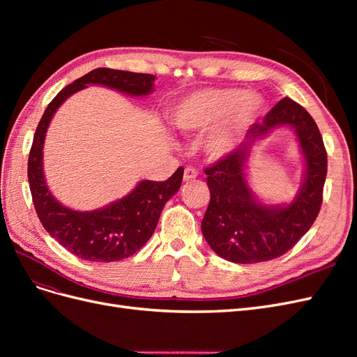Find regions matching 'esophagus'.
I'll return each mask as SVG.
<instances>
[{"label":"esophagus","instance_id":"obj_1","mask_svg":"<svg viewBox=\"0 0 357 357\" xmlns=\"http://www.w3.org/2000/svg\"><path fill=\"white\" fill-rule=\"evenodd\" d=\"M198 177V171L193 168V167H186L185 168V174H183V178L185 181H192Z\"/></svg>","mask_w":357,"mask_h":357}]
</instances>
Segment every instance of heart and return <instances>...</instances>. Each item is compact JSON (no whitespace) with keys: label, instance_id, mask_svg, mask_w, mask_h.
Here are the masks:
<instances>
[{"label":"heart","instance_id":"obj_1","mask_svg":"<svg viewBox=\"0 0 357 357\" xmlns=\"http://www.w3.org/2000/svg\"><path fill=\"white\" fill-rule=\"evenodd\" d=\"M264 101L259 95L240 89H205L180 101L171 113V122L183 132H201L215 126L205 139L211 158L231 153L238 138L261 114Z\"/></svg>","mask_w":357,"mask_h":357}]
</instances>
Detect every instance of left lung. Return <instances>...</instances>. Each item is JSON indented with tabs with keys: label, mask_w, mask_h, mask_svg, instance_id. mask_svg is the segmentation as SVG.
Wrapping results in <instances>:
<instances>
[{
	"label": "left lung",
	"mask_w": 357,
	"mask_h": 357,
	"mask_svg": "<svg viewBox=\"0 0 357 357\" xmlns=\"http://www.w3.org/2000/svg\"><path fill=\"white\" fill-rule=\"evenodd\" d=\"M296 129L306 158L305 183L296 199L287 206H264L246 185L243 167L251 146L277 126ZM328 172V155L314 119L283 98L262 123H253L245 142L214 165L205 168L210 204L201 231L208 245L220 257L235 264L271 261L289 252L317 219Z\"/></svg>",
	"instance_id": "8db88e82"
}]
</instances>
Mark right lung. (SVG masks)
<instances>
[{"mask_svg":"<svg viewBox=\"0 0 357 357\" xmlns=\"http://www.w3.org/2000/svg\"><path fill=\"white\" fill-rule=\"evenodd\" d=\"M155 75L96 68L66 86L50 101L36 129L28 158V181L32 202L45 229L74 256L91 262H114L137 253L156 229L162 208L181 186L183 167L165 181H139L126 197L93 211L63 207L52 195L43 172V144L49 123L68 96L88 84H102L132 96L153 91Z\"/></svg>","mask_w":357,"mask_h":357,"instance_id":"obj_1","label":"right lung"}]
</instances>
